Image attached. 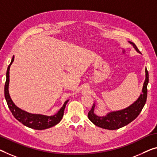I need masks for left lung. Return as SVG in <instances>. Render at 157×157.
<instances>
[{
    "mask_svg": "<svg viewBox=\"0 0 157 157\" xmlns=\"http://www.w3.org/2000/svg\"><path fill=\"white\" fill-rule=\"evenodd\" d=\"M132 44L137 52L140 51L136 45L132 42L129 41ZM149 82V73L147 68L145 69V80H144L143 87H142V93L140 94L137 100H136L132 104L125 109L121 111L110 112L105 116H98L94 113L95 104H93L92 109L88 113V118L95 125L104 129L107 130H117L123 128V126L127 125L128 124L134 121L139 116L140 112L147 101V85Z\"/></svg>",
    "mask_w": 157,
    "mask_h": 157,
    "instance_id": "obj_1",
    "label": "left lung"
}]
</instances>
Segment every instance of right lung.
I'll list each match as a JSON object with an SVG mask.
<instances>
[{"instance_id": "obj_1", "label": "right lung", "mask_w": 157, "mask_h": 157, "mask_svg": "<svg viewBox=\"0 0 157 157\" xmlns=\"http://www.w3.org/2000/svg\"><path fill=\"white\" fill-rule=\"evenodd\" d=\"M14 61V56L12 58V60L10 65H8V70L6 72V81L5 83V88H4V94L5 98L8 104V108L10 110L13 116L17 119L18 121L22 123L23 125L27 126L28 128H32L34 130H44L47 129V128H51L60 122L63 116L64 110L66 106L67 101L69 100H67L64 103L63 106L61 107L59 111L56 113L55 115L48 116L45 115H41V114H33L28 113V112L23 111L17 106H15L13 101H12L11 98L10 97L8 92V86H9V73H10V67L11 64Z\"/></svg>"}]
</instances>
